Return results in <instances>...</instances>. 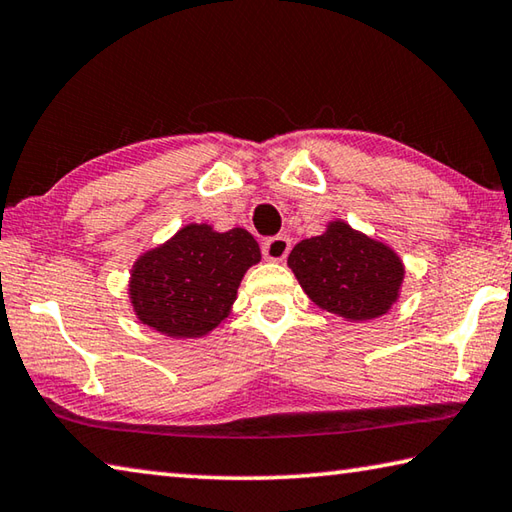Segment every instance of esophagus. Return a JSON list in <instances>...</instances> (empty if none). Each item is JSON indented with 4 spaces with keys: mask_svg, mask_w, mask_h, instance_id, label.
Wrapping results in <instances>:
<instances>
[{
    "mask_svg": "<svg viewBox=\"0 0 512 512\" xmlns=\"http://www.w3.org/2000/svg\"><path fill=\"white\" fill-rule=\"evenodd\" d=\"M290 254V238L288 236H274L263 242V256L272 263L285 261V256Z\"/></svg>",
    "mask_w": 512,
    "mask_h": 512,
    "instance_id": "obj_1",
    "label": "esophagus"
}]
</instances>
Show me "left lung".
I'll return each instance as SVG.
<instances>
[{"instance_id":"left-lung-1","label":"left lung","mask_w":512,"mask_h":512,"mask_svg":"<svg viewBox=\"0 0 512 512\" xmlns=\"http://www.w3.org/2000/svg\"><path fill=\"white\" fill-rule=\"evenodd\" d=\"M288 267L312 303L346 321L387 315L405 281L396 251L344 220L328 222L321 236L294 245Z\"/></svg>"}]
</instances>
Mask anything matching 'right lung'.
Instances as JSON below:
<instances>
[{
  "label": "right lung",
  "mask_w": 512,
  "mask_h": 512,
  "mask_svg": "<svg viewBox=\"0 0 512 512\" xmlns=\"http://www.w3.org/2000/svg\"><path fill=\"white\" fill-rule=\"evenodd\" d=\"M261 261L245 229L191 222L134 261L128 294L141 324L173 339H197L229 317L240 281Z\"/></svg>",
  "instance_id": "right-lung-1"
}]
</instances>
